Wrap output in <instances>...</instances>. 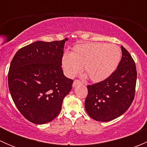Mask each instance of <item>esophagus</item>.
Listing matches in <instances>:
<instances>
[{
	"label": "esophagus",
	"instance_id": "1",
	"mask_svg": "<svg viewBox=\"0 0 147 147\" xmlns=\"http://www.w3.org/2000/svg\"><path fill=\"white\" fill-rule=\"evenodd\" d=\"M81 83H82V82H81L80 80H75L73 82V84H72V87H75V86H77L78 84H81Z\"/></svg>",
	"mask_w": 147,
	"mask_h": 147
}]
</instances>
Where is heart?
Instances as JSON below:
<instances>
[{
    "label": "heart",
    "mask_w": 147,
    "mask_h": 147,
    "mask_svg": "<svg viewBox=\"0 0 147 147\" xmlns=\"http://www.w3.org/2000/svg\"><path fill=\"white\" fill-rule=\"evenodd\" d=\"M121 52L119 46L103 42L78 44L72 47L70 53L62 57V67L69 78L83 72L93 82L107 79L116 70L121 60Z\"/></svg>",
    "instance_id": "heart-1"
}]
</instances>
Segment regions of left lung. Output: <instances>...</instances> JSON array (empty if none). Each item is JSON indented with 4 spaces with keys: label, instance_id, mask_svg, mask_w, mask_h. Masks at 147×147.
I'll return each mask as SVG.
<instances>
[{
    "label": "left lung",
    "instance_id": "obj_1",
    "mask_svg": "<svg viewBox=\"0 0 147 147\" xmlns=\"http://www.w3.org/2000/svg\"><path fill=\"white\" fill-rule=\"evenodd\" d=\"M122 57L116 70L102 82L87 86L84 107L89 116L99 121L119 117L132 103L135 94L137 69L131 55L121 46Z\"/></svg>",
    "mask_w": 147,
    "mask_h": 147
}]
</instances>
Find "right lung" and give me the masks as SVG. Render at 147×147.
Instances as JSON below:
<instances>
[{
  "instance_id": "add662e5",
  "label": "right lung",
  "mask_w": 147,
  "mask_h": 147,
  "mask_svg": "<svg viewBox=\"0 0 147 147\" xmlns=\"http://www.w3.org/2000/svg\"><path fill=\"white\" fill-rule=\"evenodd\" d=\"M67 40L34 42L20 48L10 63V93L30 122L43 124L54 119L72 89L73 80L65 76L61 67Z\"/></svg>"
}]
</instances>
